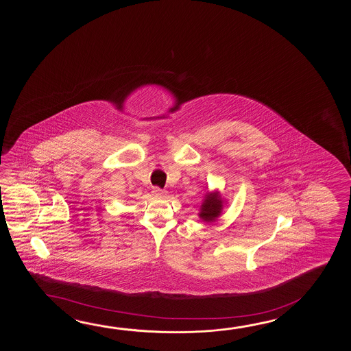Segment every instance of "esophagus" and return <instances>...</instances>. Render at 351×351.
<instances>
[{
	"instance_id": "1",
	"label": "esophagus",
	"mask_w": 351,
	"mask_h": 351,
	"mask_svg": "<svg viewBox=\"0 0 351 351\" xmlns=\"http://www.w3.org/2000/svg\"><path fill=\"white\" fill-rule=\"evenodd\" d=\"M152 193L154 194L156 197H163V195H165V189H160L159 186H154V188H153V192H152Z\"/></svg>"
}]
</instances>
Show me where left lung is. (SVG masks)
<instances>
[{
  "mask_svg": "<svg viewBox=\"0 0 351 351\" xmlns=\"http://www.w3.org/2000/svg\"><path fill=\"white\" fill-rule=\"evenodd\" d=\"M221 210H222L221 195L217 192L216 193L207 194L203 204H202L199 217L206 222H212L221 215Z\"/></svg>",
  "mask_w": 351,
  "mask_h": 351,
  "instance_id": "8db88e82",
  "label": "left lung"
}]
</instances>
